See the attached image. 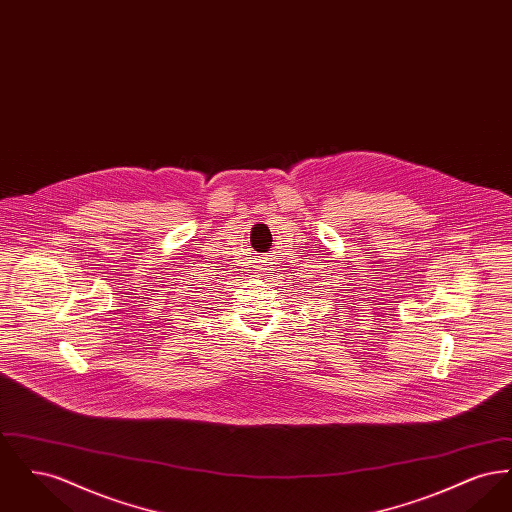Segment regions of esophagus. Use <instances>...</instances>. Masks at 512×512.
I'll return each mask as SVG.
<instances>
[{
  "mask_svg": "<svg viewBox=\"0 0 512 512\" xmlns=\"http://www.w3.org/2000/svg\"><path fill=\"white\" fill-rule=\"evenodd\" d=\"M263 265H259V272H261V276H265V278H274L276 276V270L278 268L274 267L276 263H274V259L272 257H265L263 261H261Z\"/></svg>",
  "mask_w": 512,
  "mask_h": 512,
  "instance_id": "34e87169",
  "label": "esophagus"
}]
</instances>
